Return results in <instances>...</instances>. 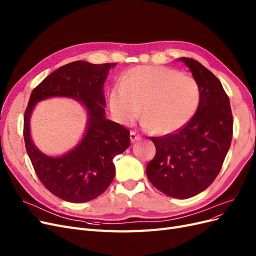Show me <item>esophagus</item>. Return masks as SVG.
Masks as SVG:
<instances>
[{
  "label": "esophagus",
  "instance_id": "obj_1",
  "mask_svg": "<svg viewBox=\"0 0 256 256\" xmlns=\"http://www.w3.org/2000/svg\"><path fill=\"white\" fill-rule=\"evenodd\" d=\"M130 141L132 142H136V141H138V140H140L141 139V136L140 135H138L136 132H130Z\"/></svg>",
  "mask_w": 256,
  "mask_h": 256
}]
</instances>
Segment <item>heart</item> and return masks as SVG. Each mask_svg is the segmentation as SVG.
<instances>
[{
  "label": "heart",
  "instance_id": "b5f03b06",
  "mask_svg": "<svg viewBox=\"0 0 256 256\" xmlns=\"http://www.w3.org/2000/svg\"><path fill=\"white\" fill-rule=\"evenodd\" d=\"M112 117L130 126L142 106L144 124L157 134L182 128L200 104V88L190 76L164 66H136L121 76L110 94Z\"/></svg>",
  "mask_w": 256,
  "mask_h": 256
}]
</instances>
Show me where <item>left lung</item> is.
<instances>
[{
	"label": "left lung",
	"mask_w": 256,
	"mask_h": 256,
	"mask_svg": "<svg viewBox=\"0 0 256 256\" xmlns=\"http://www.w3.org/2000/svg\"><path fill=\"white\" fill-rule=\"evenodd\" d=\"M200 88V106L193 118L174 134L150 137L156 146L146 176L166 196L186 200L204 191L218 175L230 148L233 117L220 81L202 64L179 58Z\"/></svg>",
	"instance_id": "obj_1"
}]
</instances>
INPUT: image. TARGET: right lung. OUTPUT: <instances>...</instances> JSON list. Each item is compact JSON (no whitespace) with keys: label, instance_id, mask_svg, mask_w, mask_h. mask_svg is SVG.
I'll return each mask as SVG.
<instances>
[{"label":"right lung","instance_id":"right-lung-1","mask_svg":"<svg viewBox=\"0 0 256 256\" xmlns=\"http://www.w3.org/2000/svg\"><path fill=\"white\" fill-rule=\"evenodd\" d=\"M116 63L74 61L54 70L32 90L24 115V141L28 157L40 182L61 200L86 202L106 190L115 177L112 159L130 146V130L106 118L103 84ZM50 96L79 100L87 110L88 122L80 142L64 156L42 154L30 136V116L38 102Z\"/></svg>","mask_w":256,"mask_h":256}]
</instances>
